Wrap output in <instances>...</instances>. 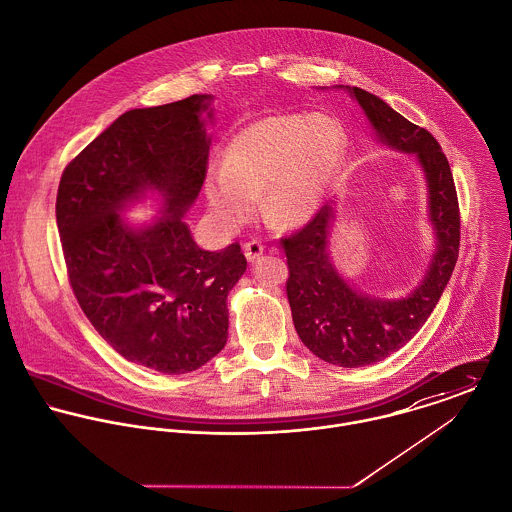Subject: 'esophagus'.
<instances>
[{
	"mask_svg": "<svg viewBox=\"0 0 512 512\" xmlns=\"http://www.w3.org/2000/svg\"><path fill=\"white\" fill-rule=\"evenodd\" d=\"M264 250H266V246L260 240H250L244 244V254H246L248 262H256L264 254Z\"/></svg>",
	"mask_w": 512,
	"mask_h": 512,
	"instance_id": "34e87169",
	"label": "esophagus"
}]
</instances>
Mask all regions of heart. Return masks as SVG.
Wrapping results in <instances>:
<instances>
[{
	"mask_svg": "<svg viewBox=\"0 0 512 512\" xmlns=\"http://www.w3.org/2000/svg\"><path fill=\"white\" fill-rule=\"evenodd\" d=\"M347 155V132L329 116L262 118L228 142L222 171L211 173L205 185L209 207L222 224L236 228L254 217L264 191L268 219L303 222L321 207Z\"/></svg>",
	"mask_w": 512,
	"mask_h": 512,
	"instance_id": "heart-1",
	"label": "heart"
}]
</instances>
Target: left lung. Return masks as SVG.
Listing matches in <instances>:
<instances>
[{
	"mask_svg": "<svg viewBox=\"0 0 512 512\" xmlns=\"http://www.w3.org/2000/svg\"><path fill=\"white\" fill-rule=\"evenodd\" d=\"M347 90L365 110L382 144L418 157L428 183V217L436 232V254L424 280L402 299L368 297L353 290L335 270L329 256L335 217L331 205L321 207L301 230L282 238L290 270L286 292L301 343L325 363L357 368L396 353L428 321L455 268L461 224L449 161L436 138L378 96L357 86Z\"/></svg>",
	"mask_w": 512,
	"mask_h": 512,
	"instance_id": "left-lung-1",
	"label": "left lung"
}]
</instances>
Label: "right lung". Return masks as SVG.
I'll return each mask as SVG.
<instances>
[{
  "mask_svg": "<svg viewBox=\"0 0 512 512\" xmlns=\"http://www.w3.org/2000/svg\"><path fill=\"white\" fill-rule=\"evenodd\" d=\"M211 100L193 94L122 114L65 167L57 193L80 309L126 361L163 374L197 370L224 349L226 295L246 272L238 242L203 250L183 220L207 175ZM147 190L164 215L132 227L117 213Z\"/></svg>",
  "mask_w": 512,
  "mask_h": 512,
  "instance_id": "obj_1",
  "label": "right lung"
}]
</instances>
